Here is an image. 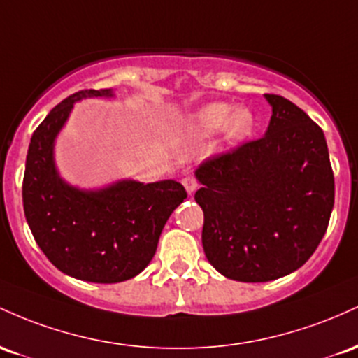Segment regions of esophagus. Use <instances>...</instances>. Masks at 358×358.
Wrapping results in <instances>:
<instances>
[{
    "label": "esophagus",
    "instance_id": "1",
    "mask_svg": "<svg viewBox=\"0 0 358 358\" xmlns=\"http://www.w3.org/2000/svg\"><path fill=\"white\" fill-rule=\"evenodd\" d=\"M182 184H184V187H186V191L189 192V194L198 189V180H196L194 176H186V178L182 179Z\"/></svg>",
    "mask_w": 358,
    "mask_h": 358
}]
</instances>
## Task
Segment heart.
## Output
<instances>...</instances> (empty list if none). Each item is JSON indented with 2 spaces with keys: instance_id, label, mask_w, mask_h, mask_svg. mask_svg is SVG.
I'll use <instances>...</instances> for the list:
<instances>
[{
  "instance_id": "1",
  "label": "heart",
  "mask_w": 358,
  "mask_h": 358,
  "mask_svg": "<svg viewBox=\"0 0 358 358\" xmlns=\"http://www.w3.org/2000/svg\"><path fill=\"white\" fill-rule=\"evenodd\" d=\"M255 118L248 108H233L228 103H210L192 115V125L201 134H216L224 127L230 140H240L254 130Z\"/></svg>"
}]
</instances>
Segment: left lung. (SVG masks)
I'll return each instance as SVG.
<instances>
[{
	"label": "left lung",
	"mask_w": 358,
	"mask_h": 358,
	"mask_svg": "<svg viewBox=\"0 0 358 358\" xmlns=\"http://www.w3.org/2000/svg\"><path fill=\"white\" fill-rule=\"evenodd\" d=\"M272 106L266 135L201 164L203 248L220 274L267 282L298 271L316 250L335 203L323 130L289 99Z\"/></svg>",
	"instance_id": "1"
}]
</instances>
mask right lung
Listing matches in <instances>:
<instances>
[{
    "label": "right lung",
    "instance_id": "add662e5",
    "mask_svg": "<svg viewBox=\"0 0 358 358\" xmlns=\"http://www.w3.org/2000/svg\"><path fill=\"white\" fill-rule=\"evenodd\" d=\"M113 96L83 90L60 101L34 131L23 176V210L31 235L64 274L87 282L131 279L150 264L172 211L187 198L176 180H120L101 191H79L59 178L54 140L83 98Z\"/></svg>",
    "mask_w": 358,
    "mask_h": 358
}]
</instances>
